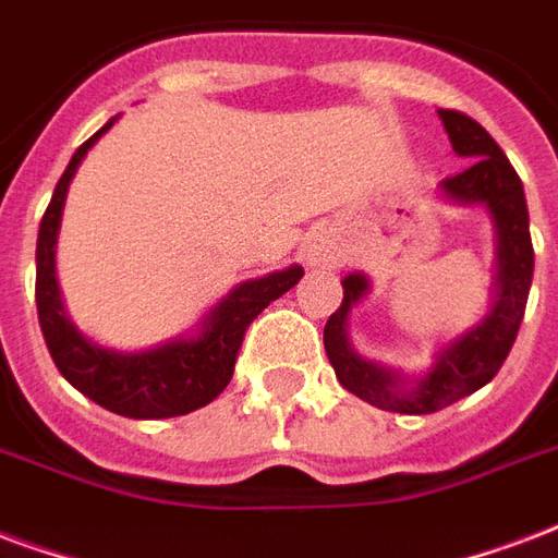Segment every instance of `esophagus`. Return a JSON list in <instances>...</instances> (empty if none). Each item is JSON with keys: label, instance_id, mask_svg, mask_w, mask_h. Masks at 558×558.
<instances>
[{"label": "esophagus", "instance_id": "obj_1", "mask_svg": "<svg viewBox=\"0 0 558 558\" xmlns=\"http://www.w3.org/2000/svg\"><path fill=\"white\" fill-rule=\"evenodd\" d=\"M305 258L312 267H341V250L326 234H314L305 246Z\"/></svg>", "mask_w": 558, "mask_h": 558}]
</instances>
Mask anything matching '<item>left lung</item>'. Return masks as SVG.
Returning a JSON list of instances; mask_svg holds the SVG:
<instances>
[{"mask_svg": "<svg viewBox=\"0 0 558 558\" xmlns=\"http://www.w3.org/2000/svg\"><path fill=\"white\" fill-rule=\"evenodd\" d=\"M438 117L450 135L456 155L468 158L462 173L438 184V194L450 203L480 205L494 223L497 267H494L492 308L480 324L444 343L426 374L405 376L355 353L347 320L353 314V305L362 303L371 291V279L362 270L343 276V303L326 320L324 329L326 355L332 362L338 383L359 400L383 412L433 414L492 383L518 338L530 284H533L535 258L530 211L514 167L476 120L447 108H438Z\"/></svg>", "mask_w": 558, "mask_h": 558, "instance_id": "8db88e82", "label": "left lung"}]
</instances>
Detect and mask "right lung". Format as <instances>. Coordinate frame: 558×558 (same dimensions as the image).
<instances>
[{
  "label": "right lung",
  "mask_w": 558,
  "mask_h": 558,
  "mask_svg": "<svg viewBox=\"0 0 558 558\" xmlns=\"http://www.w3.org/2000/svg\"><path fill=\"white\" fill-rule=\"evenodd\" d=\"M114 123L117 117H111L96 135L87 137L85 144L75 149L64 175L58 179L52 203L40 220L35 282L40 332L61 376L75 391L90 397L96 405L123 417H135V421L179 417V414L208 405L229 385L246 326L303 279V267L291 264L274 274L234 284L211 312L203 314V320L191 332L175 335L170 341L135 350V353L111 350L78 332L73 320L66 317L61 288H58V232H61L66 191H70L75 170L85 161L87 149Z\"/></svg>",
  "instance_id": "1"
}]
</instances>
